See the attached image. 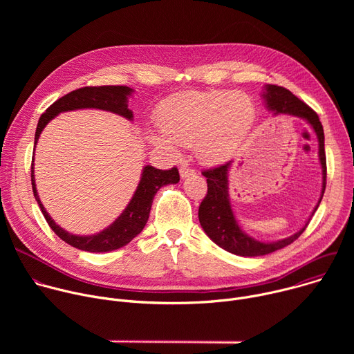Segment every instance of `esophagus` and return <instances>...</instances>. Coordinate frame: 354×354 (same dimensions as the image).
<instances>
[{
	"label": "esophagus",
	"instance_id": "obj_1",
	"mask_svg": "<svg viewBox=\"0 0 354 354\" xmlns=\"http://www.w3.org/2000/svg\"><path fill=\"white\" fill-rule=\"evenodd\" d=\"M179 174H180V178H182V179H185V178H189V176L194 175L196 172H194L193 169H190V168H180Z\"/></svg>",
	"mask_w": 354,
	"mask_h": 354
}]
</instances>
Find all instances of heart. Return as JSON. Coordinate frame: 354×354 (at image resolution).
I'll return each instance as SVG.
<instances>
[{
	"instance_id": "heart-1",
	"label": "heart",
	"mask_w": 354,
	"mask_h": 354,
	"mask_svg": "<svg viewBox=\"0 0 354 354\" xmlns=\"http://www.w3.org/2000/svg\"><path fill=\"white\" fill-rule=\"evenodd\" d=\"M257 108L245 92L186 91L168 97L157 113L161 131L148 130L149 142L175 154L178 144L192 145L206 164L230 160L246 141Z\"/></svg>"
}]
</instances>
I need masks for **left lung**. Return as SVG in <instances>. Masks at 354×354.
<instances>
[{
    "instance_id": "8db88e82",
    "label": "left lung",
    "mask_w": 354,
    "mask_h": 354,
    "mask_svg": "<svg viewBox=\"0 0 354 354\" xmlns=\"http://www.w3.org/2000/svg\"><path fill=\"white\" fill-rule=\"evenodd\" d=\"M261 96L263 97V104L273 116L288 115L295 116L302 120H306L317 134L318 138V157L322 168V192L318 200L317 206L314 207L308 221L302 225L295 234L272 242H263L255 239L246 234L239 225L230 200V187H228V175L232 161L227 164L201 172L203 176L207 178V194L205 200L201 201L198 207V221L201 228L207 234V236L217 243L220 248L231 252L238 257H263L272 254L274 250H279L291 242H294L304 230L307 228L311 217L317 212L324 192L326 186V157H325V136L324 127L319 122L318 115L302 100H299L295 95H292L288 89L277 85H265Z\"/></svg>"
}]
</instances>
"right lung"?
<instances>
[{
	"mask_svg": "<svg viewBox=\"0 0 354 354\" xmlns=\"http://www.w3.org/2000/svg\"><path fill=\"white\" fill-rule=\"evenodd\" d=\"M133 92L134 89L124 85H116V86L104 85V86H85L64 95L63 97L57 99L52 106H48L46 112L40 116L36 127V133H35V147L47 123L63 112H71L78 109H99V111H106V112L119 115L133 122V112L127 106L129 97L133 95ZM178 182H179V172L176 168L162 171L151 165H145L142 168L137 189L133 197L130 198L126 209L120 213V216L102 231L92 235H77L66 231L59 224H56V221L46 212L37 194L35 171L32 164L33 194L47 224L64 242H67L68 245L77 249L86 250V252H111L127 245L145 227L156 193L162 186L172 185V183L175 185Z\"/></svg>",
	"mask_w": 354,
	"mask_h": 354,
	"instance_id": "right-lung-1",
	"label": "right lung"
}]
</instances>
